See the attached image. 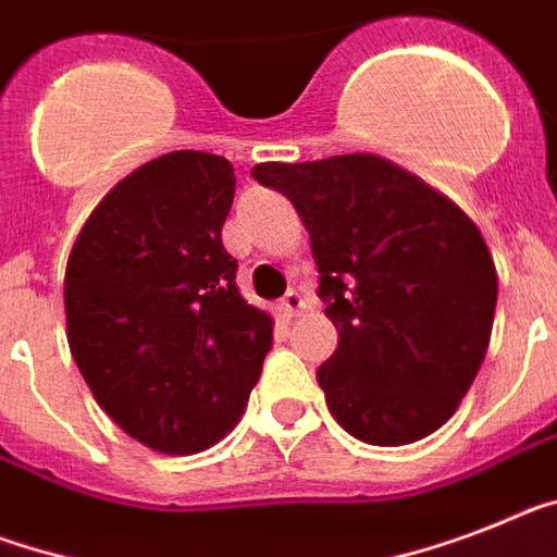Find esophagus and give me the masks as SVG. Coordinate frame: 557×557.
Wrapping results in <instances>:
<instances>
[{
	"mask_svg": "<svg viewBox=\"0 0 557 557\" xmlns=\"http://www.w3.org/2000/svg\"><path fill=\"white\" fill-rule=\"evenodd\" d=\"M306 308V300H302L300 292H286L283 294V300L277 302V314L283 317V320H292V317H297Z\"/></svg>",
	"mask_w": 557,
	"mask_h": 557,
	"instance_id": "1",
	"label": "esophagus"
}]
</instances>
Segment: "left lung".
<instances>
[{
	"instance_id": "obj_1",
	"label": "left lung",
	"mask_w": 557,
	"mask_h": 557,
	"mask_svg": "<svg viewBox=\"0 0 557 557\" xmlns=\"http://www.w3.org/2000/svg\"><path fill=\"white\" fill-rule=\"evenodd\" d=\"M311 235L320 300L339 343L317 371L350 436L399 447L456 413L493 331L487 243L453 200L380 156L257 163Z\"/></svg>"
}]
</instances>
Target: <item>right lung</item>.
Wrapping results in <instances>:
<instances>
[{"instance_id":"add662e5","label":"right lung","mask_w":557,"mask_h":557,"mask_svg":"<svg viewBox=\"0 0 557 557\" xmlns=\"http://www.w3.org/2000/svg\"><path fill=\"white\" fill-rule=\"evenodd\" d=\"M232 200L226 158L166 152L107 191L70 251V354L112 422L158 453L221 442L271 350V317L223 249Z\"/></svg>"}]
</instances>
